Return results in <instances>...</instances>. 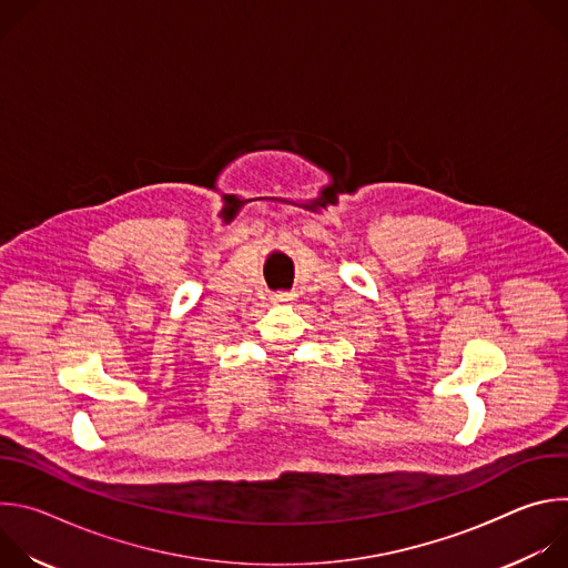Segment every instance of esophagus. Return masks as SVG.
<instances>
[{
	"instance_id": "1",
	"label": "esophagus",
	"mask_w": 568,
	"mask_h": 568,
	"mask_svg": "<svg viewBox=\"0 0 568 568\" xmlns=\"http://www.w3.org/2000/svg\"><path fill=\"white\" fill-rule=\"evenodd\" d=\"M296 298V294L294 292H276L274 296H272V301L274 303H292Z\"/></svg>"
}]
</instances>
